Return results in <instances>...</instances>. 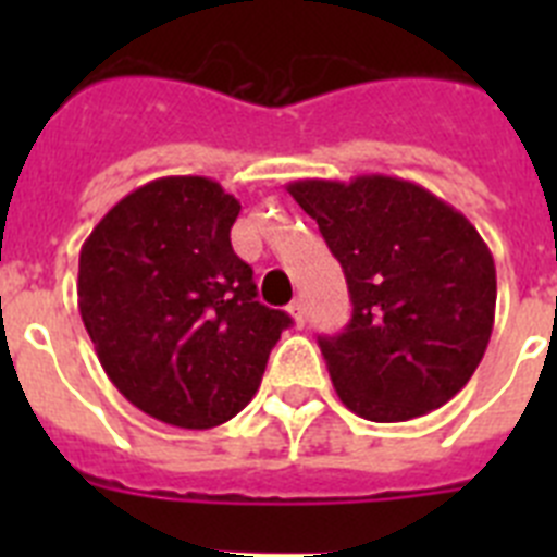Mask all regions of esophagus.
Listing matches in <instances>:
<instances>
[{
	"mask_svg": "<svg viewBox=\"0 0 557 557\" xmlns=\"http://www.w3.org/2000/svg\"><path fill=\"white\" fill-rule=\"evenodd\" d=\"M287 312L293 314L295 326H304V323H307V307H304V301H293L287 307Z\"/></svg>",
	"mask_w": 557,
	"mask_h": 557,
	"instance_id": "esophagus-1",
	"label": "esophagus"
}]
</instances>
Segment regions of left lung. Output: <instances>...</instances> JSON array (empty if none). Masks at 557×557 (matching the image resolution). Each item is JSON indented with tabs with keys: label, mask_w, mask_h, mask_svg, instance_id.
Returning <instances> with one entry per match:
<instances>
[{
	"label": "left lung",
	"mask_w": 557,
	"mask_h": 557,
	"mask_svg": "<svg viewBox=\"0 0 557 557\" xmlns=\"http://www.w3.org/2000/svg\"><path fill=\"white\" fill-rule=\"evenodd\" d=\"M346 273L351 321L318 337L339 401L393 424L444 407L488 348L496 268L474 225L424 186L391 175L293 181Z\"/></svg>",
	"instance_id": "left-lung-1"
}]
</instances>
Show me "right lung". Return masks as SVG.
<instances>
[{"mask_svg":"<svg viewBox=\"0 0 557 557\" xmlns=\"http://www.w3.org/2000/svg\"><path fill=\"white\" fill-rule=\"evenodd\" d=\"M239 200L170 175L133 189L81 250L77 307L100 366L147 416L211 430L248 405L289 314L256 301L231 248Z\"/></svg>","mask_w":557,"mask_h":557,"instance_id":"1","label":"right lung"}]
</instances>
